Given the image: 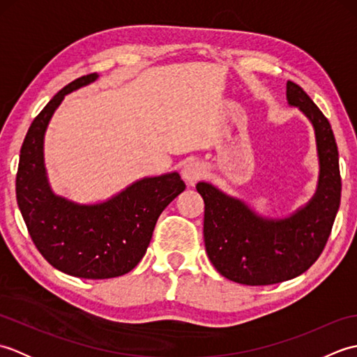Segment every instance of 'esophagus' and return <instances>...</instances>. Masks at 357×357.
Listing matches in <instances>:
<instances>
[{
    "label": "esophagus",
    "mask_w": 357,
    "mask_h": 357,
    "mask_svg": "<svg viewBox=\"0 0 357 357\" xmlns=\"http://www.w3.org/2000/svg\"><path fill=\"white\" fill-rule=\"evenodd\" d=\"M204 173H206V169H204V165L201 162L190 161L184 165L183 178H184V181H187L188 184H195L196 181L204 176Z\"/></svg>",
    "instance_id": "1"
}]
</instances>
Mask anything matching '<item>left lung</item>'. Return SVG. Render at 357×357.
Masks as SVG:
<instances>
[{
	"label": "left lung",
	"mask_w": 357,
	"mask_h": 357,
	"mask_svg": "<svg viewBox=\"0 0 357 357\" xmlns=\"http://www.w3.org/2000/svg\"><path fill=\"white\" fill-rule=\"evenodd\" d=\"M287 100L312 121L319 153V185L304 208L271 221L211 184L196 185L206 204L204 242L208 259L224 278L238 284L271 285L307 271L324 252L340 204L339 153L328 119L293 81L287 82Z\"/></svg>",
	"instance_id": "1"
}]
</instances>
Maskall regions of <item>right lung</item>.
<instances>
[{
  "instance_id": "1",
  "label": "right lung",
  "mask_w": 357,
  "mask_h": 357,
  "mask_svg": "<svg viewBox=\"0 0 357 357\" xmlns=\"http://www.w3.org/2000/svg\"><path fill=\"white\" fill-rule=\"evenodd\" d=\"M96 78L90 73L72 81L30 124L20 153L17 201L30 238L52 267L75 278L109 279L139 264L159 215L185 184L176 172L144 178L95 206H78L52 193L43 161L44 132L64 95Z\"/></svg>"
}]
</instances>
